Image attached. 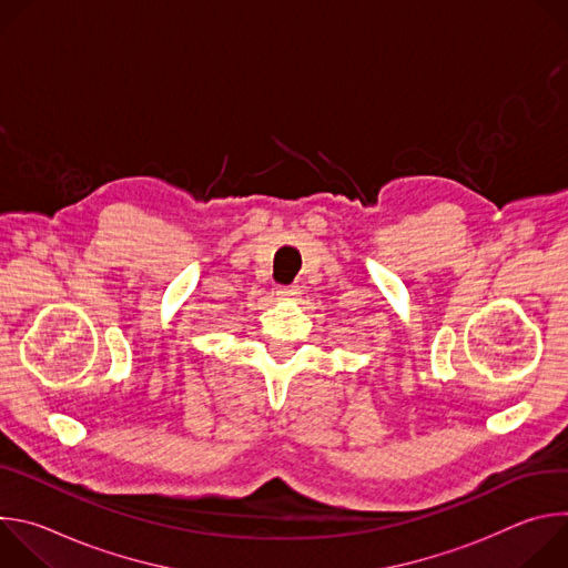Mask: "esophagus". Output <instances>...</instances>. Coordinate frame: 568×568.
Instances as JSON below:
<instances>
[{
	"label": "esophagus",
	"instance_id": "obj_1",
	"mask_svg": "<svg viewBox=\"0 0 568 568\" xmlns=\"http://www.w3.org/2000/svg\"><path fill=\"white\" fill-rule=\"evenodd\" d=\"M301 294V287L298 285H281L278 287V296L281 298H296Z\"/></svg>",
	"mask_w": 568,
	"mask_h": 568
}]
</instances>
